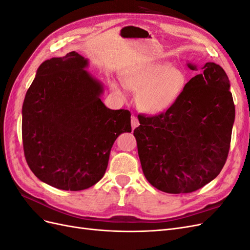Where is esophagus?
<instances>
[{
    "mask_svg": "<svg viewBox=\"0 0 250 250\" xmlns=\"http://www.w3.org/2000/svg\"><path fill=\"white\" fill-rule=\"evenodd\" d=\"M139 125H140L139 119L135 117V116H132L131 117V127H132V129H134V128H137Z\"/></svg>",
    "mask_w": 250,
    "mask_h": 250,
    "instance_id": "1",
    "label": "esophagus"
}]
</instances>
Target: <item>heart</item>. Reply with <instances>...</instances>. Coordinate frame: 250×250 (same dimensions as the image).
<instances>
[{
  "label": "heart",
  "instance_id": "1",
  "mask_svg": "<svg viewBox=\"0 0 250 250\" xmlns=\"http://www.w3.org/2000/svg\"><path fill=\"white\" fill-rule=\"evenodd\" d=\"M187 82L185 71L169 62L143 65L124 77L125 85L139 93L140 108L149 113H160L170 108L183 94ZM112 87L117 93H122L116 83Z\"/></svg>",
  "mask_w": 250,
  "mask_h": 250
}]
</instances>
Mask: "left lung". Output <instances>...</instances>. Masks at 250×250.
Listing matches in <instances>:
<instances>
[{"instance_id":"8db88e82","label":"left lung","mask_w":250,"mask_h":250,"mask_svg":"<svg viewBox=\"0 0 250 250\" xmlns=\"http://www.w3.org/2000/svg\"><path fill=\"white\" fill-rule=\"evenodd\" d=\"M202 69L170 108L138 116L133 135L144 175L166 193L199 190L219 175L229 155L234 122L229 80L219 64Z\"/></svg>"}]
</instances>
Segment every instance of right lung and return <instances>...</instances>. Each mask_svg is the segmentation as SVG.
Returning a JSON list of instances; mask_svg holds the SVG:
<instances>
[{"label": "right lung", "instance_id": "add662e5", "mask_svg": "<svg viewBox=\"0 0 250 250\" xmlns=\"http://www.w3.org/2000/svg\"><path fill=\"white\" fill-rule=\"evenodd\" d=\"M76 52L43 62L22 104L21 137L29 168L40 180L65 191L99 181L121 133L131 132L130 111L100 99L101 83Z\"/></svg>", "mask_w": 250, "mask_h": 250}]
</instances>
